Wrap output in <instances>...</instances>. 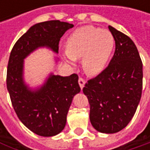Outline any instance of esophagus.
<instances>
[{
  "label": "esophagus",
  "instance_id": "1",
  "mask_svg": "<svg viewBox=\"0 0 150 150\" xmlns=\"http://www.w3.org/2000/svg\"><path fill=\"white\" fill-rule=\"evenodd\" d=\"M78 82H79V85H80L81 88H82L84 87V84H85V80H84L83 78L80 77L79 80H78Z\"/></svg>",
  "mask_w": 150,
  "mask_h": 150
}]
</instances>
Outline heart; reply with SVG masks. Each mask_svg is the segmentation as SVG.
Segmentation results:
<instances>
[{
	"label": "heart",
	"mask_w": 150,
	"mask_h": 150,
	"mask_svg": "<svg viewBox=\"0 0 150 150\" xmlns=\"http://www.w3.org/2000/svg\"><path fill=\"white\" fill-rule=\"evenodd\" d=\"M114 47L115 38L109 31L84 26L75 29L68 37L65 56L71 64L81 58L83 70L96 75L104 69Z\"/></svg>",
	"instance_id": "b5f03b06"
}]
</instances>
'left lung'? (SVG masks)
I'll return each mask as SVG.
<instances>
[{"label":"left lung","instance_id":"1","mask_svg":"<svg viewBox=\"0 0 150 150\" xmlns=\"http://www.w3.org/2000/svg\"><path fill=\"white\" fill-rule=\"evenodd\" d=\"M115 50L108 66L82 89L90 107L89 119L99 132L123 129L134 116L142 90V62L133 41L108 26Z\"/></svg>","mask_w":150,"mask_h":150}]
</instances>
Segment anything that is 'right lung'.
Returning <instances> with one entry per match:
<instances>
[{
  "label": "right lung",
  "mask_w": 150,
  "mask_h": 150,
  "mask_svg": "<svg viewBox=\"0 0 150 150\" xmlns=\"http://www.w3.org/2000/svg\"><path fill=\"white\" fill-rule=\"evenodd\" d=\"M73 27L58 20L37 23L20 37L10 53L7 88L11 103L21 122L41 136H53L64 129L73 97L81 91L78 75H51L41 88L32 91L22 78L23 59L39 47L58 53L61 37Z\"/></svg>",
  "instance_id": "add662e5"
}]
</instances>
